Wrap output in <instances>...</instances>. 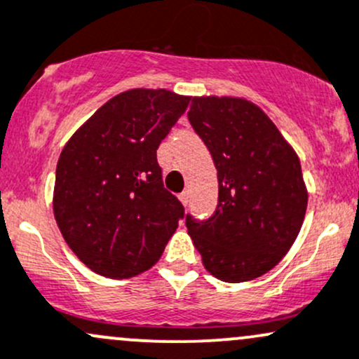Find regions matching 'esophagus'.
Instances as JSON below:
<instances>
[{
	"label": "esophagus",
	"mask_w": 359,
	"mask_h": 359,
	"mask_svg": "<svg viewBox=\"0 0 359 359\" xmlns=\"http://www.w3.org/2000/svg\"><path fill=\"white\" fill-rule=\"evenodd\" d=\"M179 198H180V201H182V205H184V206L189 205V198H191V196H189V191H184L182 194L179 196Z\"/></svg>",
	"instance_id": "esophagus-1"
}]
</instances>
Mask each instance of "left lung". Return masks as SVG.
<instances>
[{"mask_svg": "<svg viewBox=\"0 0 359 359\" xmlns=\"http://www.w3.org/2000/svg\"><path fill=\"white\" fill-rule=\"evenodd\" d=\"M187 118L218 177L213 215L186 217L203 265L230 284L262 277L303 225L308 192L299 158L262 108L241 97H192Z\"/></svg>", "mask_w": 359, "mask_h": 359, "instance_id": "left-lung-1", "label": "left lung"}]
</instances>
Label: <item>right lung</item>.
<instances>
[{"mask_svg":"<svg viewBox=\"0 0 359 359\" xmlns=\"http://www.w3.org/2000/svg\"><path fill=\"white\" fill-rule=\"evenodd\" d=\"M189 101L167 89L126 90L94 113L60 154L56 224L96 273H142L179 227L184 206L163 187L156 149Z\"/></svg>","mask_w":359,"mask_h":359,"instance_id":"obj_1","label":"right lung"}]
</instances>
